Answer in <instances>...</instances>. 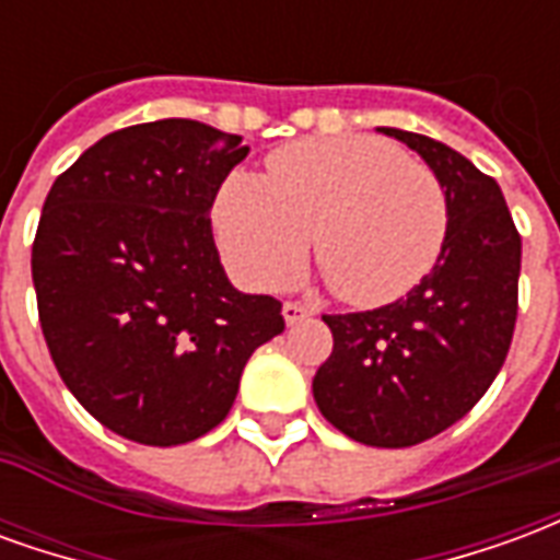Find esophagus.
<instances>
[{"label":"esophagus","mask_w":560,"mask_h":560,"mask_svg":"<svg viewBox=\"0 0 560 560\" xmlns=\"http://www.w3.org/2000/svg\"><path fill=\"white\" fill-rule=\"evenodd\" d=\"M281 315H284V324H288V327H293V324L305 320V317L312 315V312H308L303 303H284L281 305Z\"/></svg>","instance_id":"34e87169"}]
</instances>
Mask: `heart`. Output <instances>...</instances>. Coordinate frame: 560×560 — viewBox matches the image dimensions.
I'll return each instance as SVG.
<instances>
[{"label":"heart","mask_w":560,"mask_h":560,"mask_svg":"<svg viewBox=\"0 0 560 560\" xmlns=\"http://www.w3.org/2000/svg\"><path fill=\"white\" fill-rule=\"evenodd\" d=\"M446 221L438 176L369 135L288 143L269 155L267 179L233 171L212 200L224 264L245 288H281L315 231L324 279L360 308L393 303L429 276Z\"/></svg>","instance_id":"obj_1"}]
</instances>
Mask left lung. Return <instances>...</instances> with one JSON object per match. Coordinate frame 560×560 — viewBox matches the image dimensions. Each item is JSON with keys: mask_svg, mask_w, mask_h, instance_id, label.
I'll return each mask as SVG.
<instances>
[{"mask_svg": "<svg viewBox=\"0 0 560 560\" xmlns=\"http://www.w3.org/2000/svg\"><path fill=\"white\" fill-rule=\"evenodd\" d=\"M381 131L408 143L444 185V248L408 296L324 315L332 353L312 393L339 432L399 450L462 420L501 372L516 327L522 240L492 176L441 140Z\"/></svg>", "mask_w": 560, "mask_h": 560, "instance_id": "obj_1", "label": "left lung"}]
</instances>
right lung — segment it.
Returning <instances> with one entry per match:
<instances>
[{"mask_svg":"<svg viewBox=\"0 0 560 560\" xmlns=\"http://www.w3.org/2000/svg\"><path fill=\"white\" fill-rule=\"evenodd\" d=\"M248 155L236 135L159 119L102 138L44 200L32 281L74 399L135 444H188L231 411L281 303L236 291L209 209Z\"/></svg>","mask_w":560,"mask_h":560,"instance_id":"obj_1","label":"right lung"}]
</instances>
